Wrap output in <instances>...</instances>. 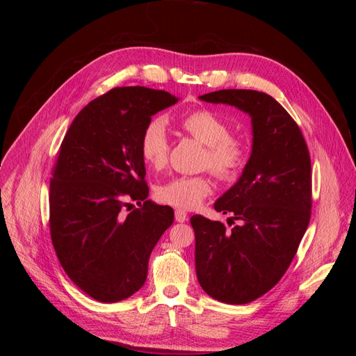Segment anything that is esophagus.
<instances>
[{"instance_id":"esophagus-1","label":"esophagus","mask_w":356,"mask_h":356,"mask_svg":"<svg viewBox=\"0 0 356 356\" xmlns=\"http://www.w3.org/2000/svg\"><path fill=\"white\" fill-rule=\"evenodd\" d=\"M175 220L178 222H184L187 220V212L182 211V209H177L175 211Z\"/></svg>"}]
</instances>
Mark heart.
<instances>
[{
    "instance_id": "b5f03b06",
    "label": "heart",
    "mask_w": 356,
    "mask_h": 356,
    "mask_svg": "<svg viewBox=\"0 0 356 356\" xmlns=\"http://www.w3.org/2000/svg\"><path fill=\"white\" fill-rule=\"evenodd\" d=\"M179 129L204 145L200 159L203 169H211L213 175L224 182H233L243 174L251 156L250 144L243 136L230 134V124L217 113L207 108L191 111L181 118ZM169 148L163 123L160 120L149 122L139 139L143 160L153 169L165 168ZM212 187L209 174L175 177L159 187L157 197L170 207L193 209L211 195Z\"/></svg>"
}]
</instances>
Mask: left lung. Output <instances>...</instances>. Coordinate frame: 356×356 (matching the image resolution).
I'll return each instance as SVG.
<instances>
[{"mask_svg":"<svg viewBox=\"0 0 356 356\" xmlns=\"http://www.w3.org/2000/svg\"><path fill=\"white\" fill-rule=\"evenodd\" d=\"M200 99L238 106L252 120L248 166L213 204L233 215V227L203 215L190 220L200 286L222 303L245 305L281 281L297 254L312 213L310 154L298 124L270 95L225 89Z\"/></svg>","mask_w":356,"mask_h":356,"instance_id":"1","label":"left lung"}]
</instances>
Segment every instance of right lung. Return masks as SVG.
Returning a JSON list of instances; mask_svg holds the SVG:
<instances>
[{
	"instance_id": "right-lung-1",
	"label": "right lung",
	"mask_w": 356,
	"mask_h": 356,
	"mask_svg": "<svg viewBox=\"0 0 356 356\" xmlns=\"http://www.w3.org/2000/svg\"><path fill=\"white\" fill-rule=\"evenodd\" d=\"M177 102L165 90L114 88L84 106L60 144L50 178L51 243L71 281L102 303L144 285L153 248L174 222V209L147 200L139 139L152 115Z\"/></svg>"
}]
</instances>
